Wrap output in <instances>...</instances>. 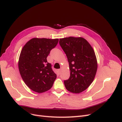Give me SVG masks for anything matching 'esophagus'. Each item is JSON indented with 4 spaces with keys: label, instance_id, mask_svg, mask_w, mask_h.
<instances>
[{
    "label": "esophagus",
    "instance_id": "esophagus-1",
    "mask_svg": "<svg viewBox=\"0 0 122 122\" xmlns=\"http://www.w3.org/2000/svg\"><path fill=\"white\" fill-rule=\"evenodd\" d=\"M61 69H58V73H61Z\"/></svg>",
    "mask_w": 122,
    "mask_h": 122
}]
</instances>
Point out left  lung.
Returning a JSON list of instances; mask_svg holds the SVG:
<instances>
[{
	"mask_svg": "<svg viewBox=\"0 0 122 122\" xmlns=\"http://www.w3.org/2000/svg\"><path fill=\"white\" fill-rule=\"evenodd\" d=\"M60 45L68 58L70 76L64 81L65 87L73 93H80L93 82L97 70V61L93 48L81 37L60 39Z\"/></svg>",
	"mask_w": 122,
	"mask_h": 122,
	"instance_id": "obj_1",
	"label": "left lung"
}]
</instances>
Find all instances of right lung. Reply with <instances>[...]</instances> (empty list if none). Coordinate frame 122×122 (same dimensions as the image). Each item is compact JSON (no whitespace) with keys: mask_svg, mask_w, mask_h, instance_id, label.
<instances>
[{"mask_svg":"<svg viewBox=\"0 0 122 122\" xmlns=\"http://www.w3.org/2000/svg\"><path fill=\"white\" fill-rule=\"evenodd\" d=\"M58 42V39L33 38L21 51L18 61L20 75L27 86L36 93L50 90L56 78L47 57Z\"/></svg>","mask_w":122,"mask_h":122,"instance_id":"add662e5","label":"right lung"}]
</instances>
